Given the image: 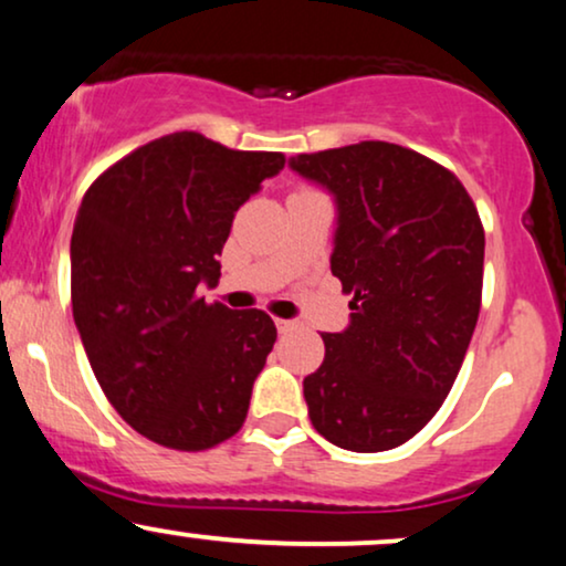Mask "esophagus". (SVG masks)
I'll return each mask as SVG.
<instances>
[{"mask_svg": "<svg viewBox=\"0 0 566 566\" xmlns=\"http://www.w3.org/2000/svg\"><path fill=\"white\" fill-rule=\"evenodd\" d=\"M275 325H277V331H281V333H291V331H296V327H298L296 319H283V317H275Z\"/></svg>", "mask_w": 566, "mask_h": 566, "instance_id": "34e87169", "label": "esophagus"}]
</instances>
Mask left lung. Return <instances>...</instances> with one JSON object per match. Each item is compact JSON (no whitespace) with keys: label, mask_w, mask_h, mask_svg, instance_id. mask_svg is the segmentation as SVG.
I'll list each match as a JSON object with an SVG mask.
<instances>
[{"label":"left lung","mask_w":566,"mask_h":566,"mask_svg":"<svg viewBox=\"0 0 566 566\" xmlns=\"http://www.w3.org/2000/svg\"><path fill=\"white\" fill-rule=\"evenodd\" d=\"M336 193L331 270L352 325L304 378L310 420L348 451H388L428 424L462 369L483 298L485 230L449 167L388 142L296 155Z\"/></svg>","instance_id":"left-lung-1"}]
</instances>
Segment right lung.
<instances>
[{"label": "right lung", "mask_w": 566, "mask_h": 566, "mask_svg": "<svg viewBox=\"0 0 566 566\" xmlns=\"http://www.w3.org/2000/svg\"><path fill=\"white\" fill-rule=\"evenodd\" d=\"M281 151H239L180 130L109 165L83 193L70 298L117 415L165 449L207 451L247 420L277 331L268 312L207 304L235 212Z\"/></svg>", "instance_id": "obj_1"}]
</instances>
